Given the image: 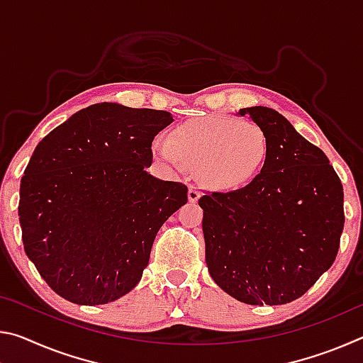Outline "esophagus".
<instances>
[{"label":"esophagus","instance_id":"34e87169","mask_svg":"<svg viewBox=\"0 0 363 363\" xmlns=\"http://www.w3.org/2000/svg\"><path fill=\"white\" fill-rule=\"evenodd\" d=\"M200 192L199 190H196L194 186H190L189 187V192H187V199H189V201L190 203H196V201H199V199H200Z\"/></svg>","mask_w":363,"mask_h":363}]
</instances>
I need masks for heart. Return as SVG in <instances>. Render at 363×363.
Returning <instances> with one entry per match:
<instances>
[{"label":"heart","instance_id":"heart-1","mask_svg":"<svg viewBox=\"0 0 363 363\" xmlns=\"http://www.w3.org/2000/svg\"><path fill=\"white\" fill-rule=\"evenodd\" d=\"M155 155L176 168L199 173L206 187L232 192L253 182L266 164L269 139L259 125L225 115L182 123L153 144Z\"/></svg>","mask_w":363,"mask_h":363}]
</instances>
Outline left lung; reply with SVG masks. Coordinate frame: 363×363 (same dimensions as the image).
<instances>
[{"label":"left lung","mask_w":363,"mask_h":363,"mask_svg":"<svg viewBox=\"0 0 363 363\" xmlns=\"http://www.w3.org/2000/svg\"><path fill=\"white\" fill-rule=\"evenodd\" d=\"M269 139L247 187L203 195L205 257L216 285L253 306L298 299L331 267L344 227L342 186L325 153L269 107L240 108Z\"/></svg>","instance_id":"left-lung-1"}]
</instances>
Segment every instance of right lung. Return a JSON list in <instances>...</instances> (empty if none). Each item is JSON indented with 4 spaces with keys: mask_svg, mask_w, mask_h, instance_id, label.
Masks as SVG:
<instances>
[{
    "mask_svg": "<svg viewBox=\"0 0 363 363\" xmlns=\"http://www.w3.org/2000/svg\"><path fill=\"white\" fill-rule=\"evenodd\" d=\"M164 110L101 102L36 145L21 181L28 259L59 296L107 304L139 284L157 232L187 203V187L147 173Z\"/></svg>",
    "mask_w": 363,
    "mask_h": 363,
    "instance_id": "add662e5",
    "label": "right lung"
}]
</instances>
